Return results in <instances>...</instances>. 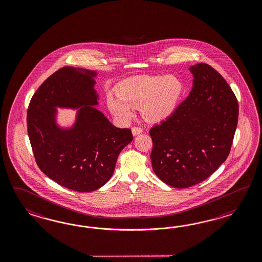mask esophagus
I'll return each mask as SVG.
<instances>
[{
	"instance_id": "esophagus-1",
	"label": "esophagus",
	"mask_w": 262,
	"mask_h": 262,
	"mask_svg": "<svg viewBox=\"0 0 262 262\" xmlns=\"http://www.w3.org/2000/svg\"><path fill=\"white\" fill-rule=\"evenodd\" d=\"M142 132V128L139 127H134L133 129H132V133H133V135H135H135H140Z\"/></svg>"
}]
</instances>
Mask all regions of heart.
<instances>
[{
	"instance_id": "obj_1",
	"label": "heart",
	"mask_w": 262,
	"mask_h": 262,
	"mask_svg": "<svg viewBox=\"0 0 262 262\" xmlns=\"http://www.w3.org/2000/svg\"><path fill=\"white\" fill-rule=\"evenodd\" d=\"M182 79L168 75H140L125 79L117 88V97H107L111 113L122 120L133 116L132 107L140 108L144 118L160 122L174 113L183 99Z\"/></svg>"
}]
</instances>
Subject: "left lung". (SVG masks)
Returning <instances> with one entry per match:
<instances>
[{
  "instance_id": "1",
  "label": "left lung",
  "mask_w": 262,
  "mask_h": 262,
  "mask_svg": "<svg viewBox=\"0 0 262 262\" xmlns=\"http://www.w3.org/2000/svg\"><path fill=\"white\" fill-rule=\"evenodd\" d=\"M189 71L194 78L189 96L150 129L152 170L176 188L213 174L228 158L237 127V100L222 76L206 63Z\"/></svg>"
}]
</instances>
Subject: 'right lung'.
<instances>
[{
	"mask_svg": "<svg viewBox=\"0 0 262 262\" xmlns=\"http://www.w3.org/2000/svg\"><path fill=\"white\" fill-rule=\"evenodd\" d=\"M98 73L65 66L36 90L27 125L40 170L59 185L78 192L102 187L113 174L120 151L134 139L129 128L113 126L96 108ZM56 107L77 109L70 128L56 122Z\"/></svg>",
	"mask_w": 262,
	"mask_h": 262,
	"instance_id": "obj_1",
	"label": "right lung"
}]
</instances>
